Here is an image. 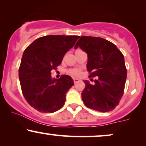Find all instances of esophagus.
<instances>
[{
  "instance_id": "esophagus-1",
  "label": "esophagus",
  "mask_w": 146,
  "mask_h": 146,
  "mask_svg": "<svg viewBox=\"0 0 146 146\" xmlns=\"http://www.w3.org/2000/svg\"><path fill=\"white\" fill-rule=\"evenodd\" d=\"M73 81H74V83H77V82H80V79L73 78Z\"/></svg>"
}]
</instances>
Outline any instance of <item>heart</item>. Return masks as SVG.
<instances>
[{
    "label": "heart",
    "mask_w": 146,
    "mask_h": 146,
    "mask_svg": "<svg viewBox=\"0 0 146 146\" xmlns=\"http://www.w3.org/2000/svg\"><path fill=\"white\" fill-rule=\"evenodd\" d=\"M69 74H71L72 75H78L80 74V71L79 69H73V70H70L68 71Z\"/></svg>",
    "instance_id": "obj_1"
}]
</instances>
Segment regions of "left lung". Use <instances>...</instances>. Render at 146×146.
<instances>
[{
    "mask_svg": "<svg viewBox=\"0 0 146 146\" xmlns=\"http://www.w3.org/2000/svg\"><path fill=\"white\" fill-rule=\"evenodd\" d=\"M78 47L88 55L89 78L98 77L94 84L84 81V104L102 113L115 109L123 96L127 77L123 55L113 43L98 37L82 36L75 46Z\"/></svg>",
    "mask_w": 146,
    "mask_h": 146,
    "instance_id": "1",
    "label": "left lung"
}]
</instances>
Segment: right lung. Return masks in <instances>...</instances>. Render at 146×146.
Returning <instances> with one entry per match:
<instances>
[{
	"label": "right lung",
	"mask_w": 146,
	"mask_h": 146,
	"mask_svg": "<svg viewBox=\"0 0 146 146\" xmlns=\"http://www.w3.org/2000/svg\"><path fill=\"white\" fill-rule=\"evenodd\" d=\"M78 36H46L25 50L18 75L21 90L29 104L41 113H54L64 105L66 93L74 85L67 75L52 79L63 57L74 46Z\"/></svg>",
	"instance_id": "1"
}]
</instances>
